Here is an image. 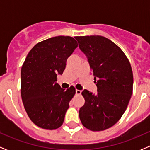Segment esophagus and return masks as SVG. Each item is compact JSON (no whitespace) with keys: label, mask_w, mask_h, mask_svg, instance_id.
I'll return each mask as SVG.
<instances>
[{"label":"esophagus","mask_w":150,"mask_h":150,"mask_svg":"<svg viewBox=\"0 0 150 150\" xmlns=\"http://www.w3.org/2000/svg\"><path fill=\"white\" fill-rule=\"evenodd\" d=\"M75 92H76V94L77 95H81V91H80V90H78V89H77L76 91H75Z\"/></svg>","instance_id":"34e87169"}]
</instances>
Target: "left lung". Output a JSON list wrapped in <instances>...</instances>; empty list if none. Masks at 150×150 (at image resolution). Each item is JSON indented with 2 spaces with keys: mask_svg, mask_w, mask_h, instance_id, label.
Returning a JSON list of instances; mask_svg holds the SVG:
<instances>
[{
  "mask_svg": "<svg viewBox=\"0 0 150 150\" xmlns=\"http://www.w3.org/2000/svg\"><path fill=\"white\" fill-rule=\"evenodd\" d=\"M79 48L87 57L97 86V94L84 90L85 104L79 117L92 131L113 126L126 110L133 93V72L129 60L115 43L100 35L77 36Z\"/></svg>",
  "mask_w": 150,
  "mask_h": 150,
  "instance_id": "obj_1",
  "label": "left lung"
}]
</instances>
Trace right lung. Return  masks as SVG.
<instances>
[{
	"instance_id": "add662e5",
	"label": "right lung",
	"mask_w": 150,
	"mask_h": 150,
	"mask_svg": "<svg viewBox=\"0 0 150 150\" xmlns=\"http://www.w3.org/2000/svg\"><path fill=\"white\" fill-rule=\"evenodd\" d=\"M77 47L70 36L51 38L33 47L22 64V102L30 120L40 128L54 130L63 124L75 88H61L57 77L63 73L67 59Z\"/></svg>"
}]
</instances>
